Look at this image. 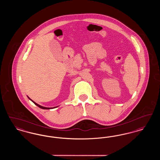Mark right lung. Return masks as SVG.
I'll use <instances>...</instances> for the list:
<instances>
[{
  "label": "right lung",
  "instance_id": "obj_1",
  "mask_svg": "<svg viewBox=\"0 0 160 160\" xmlns=\"http://www.w3.org/2000/svg\"><path fill=\"white\" fill-rule=\"evenodd\" d=\"M28 98L29 99H30L31 101H32V102H33V103H34V104H35L36 106H37L39 107V108H42V109H46V110H48V109H52V108H56V107H46L42 106H40V105H39V104H38L37 103H36L35 102H34V101H33V100H32V99H31V98H30L28 97Z\"/></svg>",
  "mask_w": 160,
  "mask_h": 160
}]
</instances>
